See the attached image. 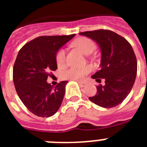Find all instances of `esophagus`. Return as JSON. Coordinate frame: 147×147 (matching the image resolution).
Instances as JSON below:
<instances>
[{
	"instance_id": "34e87169",
	"label": "esophagus",
	"mask_w": 147,
	"mask_h": 147,
	"mask_svg": "<svg viewBox=\"0 0 147 147\" xmlns=\"http://www.w3.org/2000/svg\"><path fill=\"white\" fill-rule=\"evenodd\" d=\"M79 85H80V86L81 87V88H84V87L86 86V83H85V82H79Z\"/></svg>"
}]
</instances>
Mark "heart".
<instances>
[{"label":"heart","mask_w":147,"mask_h":147,"mask_svg":"<svg viewBox=\"0 0 147 147\" xmlns=\"http://www.w3.org/2000/svg\"><path fill=\"white\" fill-rule=\"evenodd\" d=\"M73 45L77 48L84 54H90L96 49V44L91 39L88 37H82L76 39L73 42ZM56 63L58 67L64 65L65 62V51L63 49H60L56 53L55 56ZM90 72L88 67H71L62 72V76L65 79H69L72 80H82Z\"/></svg>","instance_id":"b5f03b06"}]
</instances>
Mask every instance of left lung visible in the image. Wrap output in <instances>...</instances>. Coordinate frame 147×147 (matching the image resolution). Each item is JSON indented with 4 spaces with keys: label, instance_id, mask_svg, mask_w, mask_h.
<instances>
[{
    "label": "left lung",
    "instance_id": "obj_1",
    "mask_svg": "<svg viewBox=\"0 0 147 147\" xmlns=\"http://www.w3.org/2000/svg\"><path fill=\"white\" fill-rule=\"evenodd\" d=\"M99 45L102 52L101 69L91 76L105 85L96 86L97 92L89 99L105 108L121 103L128 96L136 81L137 59L130 43L110 30L98 29L80 32Z\"/></svg>",
    "mask_w": 147,
    "mask_h": 147
}]
</instances>
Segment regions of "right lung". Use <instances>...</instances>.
<instances>
[{
    "mask_svg": "<svg viewBox=\"0 0 147 147\" xmlns=\"http://www.w3.org/2000/svg\"><path fill=\"white\" fill-rule=\"evenodd\" d=\"M74 36H40L18 52L13 67L14 85L23 105L37 116H52L61 106L67 81L60 82L54 88L46 80L50 71L57 69L56 53Z\"/></svg>",
    "mask_w": 147,
    "mask_h": 147,
    "instance_id": "add662e5",
    "label": "right lung"
}]
</instances>
